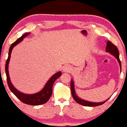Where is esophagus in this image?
Returning a JSON list of instances; mask_svg holds the SVG:
<instances>
[{
    "mask_svg": "<svg viewBox=\"0 0 127 127\" xmlns=\"http://www.w3.org/2000/svg\"><path fill=\"white\" fill-rule=\"evenodd\" d=\"M72 68L71 67H70V66L68 65H66L63 68V70L64 72H70Z\"/></svg>",
    "mask_w": 127,
    "mask_h": 127,
    "instance_id": "34e87169",
    "label": "esophagus"
}]
</instances>
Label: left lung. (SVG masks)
<instances>
[{
  "instance_id": "8db88e82",
  "label": "left lung",
  "mask_w": 127,
  "mask_h": 127,
  "mask_svg": "<svg viewBox=\"0 0 127 127\" xmlns=\"http://www.w3.org/2000/svg\"><path fill=\"white\" fill-rule=\"evenodd\" d=\"M105 50L106 52H110L111 54H112L113 56H114L117 58L120 67H121V69L122 68L121 62V60L119 59V53L118 50V48L117 47V46H115L114 44H113L112 42H111V41H108L107 43H106V47ZM70 87H71V94H72L73 98L76 101L77 103L80 104V105H84V106H96L102 105V104L105 103L106 101L108 100H107L104 101L103 102H101V103H93V102H90V101L84 100L81 99L78 96H77L74 89V81L72 80L71 81Z\"/></svg>"
}]
</instances>
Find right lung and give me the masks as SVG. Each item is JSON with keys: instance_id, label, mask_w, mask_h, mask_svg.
Instances as JSON below:
<instances>
[{"instance_id": "obj_1", "label": "right lung", "mask_w": 127, "mask_h": 127, "mask_svg": "<svg viewBox=\"0 0 127 127\" xmlns=\"http://www.w3.org/2000/svg\"><path fill=\"white\" fill-rule=\"evenodd\" d=\"M30 34V33H26L22 36L19 38L16 41H15L14 43H13L9 48V53H8V57L7 60H6V64H5V73L6 76V80H7L8 85L9 88L10 90L13 94H14L15 96H16L23 103L28 104V105H41L47 103L49 99H50V97L51 96L52 94V86L53 85V83L56 80L59 78L60 76H61L62 75L61 72H58L56 74L53 75V76L51 77V78L48 80L47 83H46V85L44 86L43 89L39 92L35 93L34 94H23V93L19 92L18 90H17L13 85L11 83L10 81L9 76V72H8V65L9 62L10 61V55L12 51L13 50V47L17 44H18L19 42H21L22 40L23 39L24 37Z\"/></svg>"}]
</instances>
